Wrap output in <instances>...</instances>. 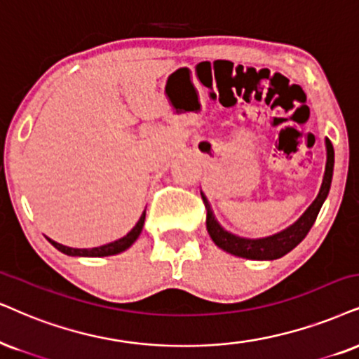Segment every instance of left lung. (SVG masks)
I'll return each mask as SVG.
<instances>
[{
  "label": "left lung",
  "instance_id": "1",
  "mask_svg": "<svg viewBox=\"0 0 359 359\" xmlns=\"http://www.w3.org/2000/svg\"><path fill=\"white\" fill-rule=\"evenodd\" d=\"M333 165H334V151L333 144L330 139H326V169L323 184H321L320 194L316 195V198L313 203L308 207V210L298 219L292 226H288L283 232L271 235L266 238H242L237 235L226 232L220 226L219 222L215 220L213 213L208 205L205 195L202 194L203 203L207 208V232L213 240V243L222 250L232 253L235 257L242 258H250V260H276V258L287 255L288 252H292L303 238L306 237V233L310 232V229L315 224L316 217L321 205H323L326 195L330 192L331 185V177H333Z\"/></svg>",
  "mask_w": 359,
  "mask_h": 359
}]
</instances>
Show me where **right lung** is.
I'll use <instances>...</instances> for the list:
<instances>
[{"label":"right lung","mask_w":359,"mask_h":359,"mask_svg":"<svg viewBox=\"0 0 359 359\" xmlns=\"http://www.w3.org/2000/svg\"><path fill=\"white\" fill-rule=\"evenodd\" d=\"M144 220H146V210L142 212V215H140L139 222L135 224L134 229L126 235V237L116 240V242H112V243L102 245V247H96V248H71V247H65V245L54 242V240H51V238H48V240L51 242L54 248H57L59 252L66 253V255H71V257H109V255H116V253L124 252L126 248H129L130 245H133L135 240H137L140 232H142Z\"/></svg>","instance_id":"obj_1"}]
</instances>
